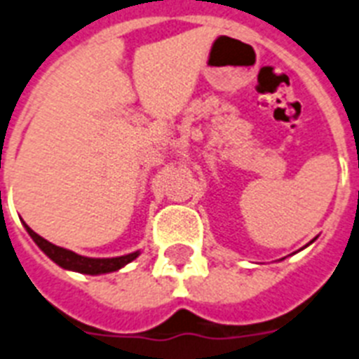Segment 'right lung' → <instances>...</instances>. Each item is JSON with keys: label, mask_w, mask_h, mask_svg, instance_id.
Segmentation results:
<instances>
[{"label": "right lung", "mask_w": 359, "mask_h": 359, "mask_svg": "<svg viewBox=\"0 0 359 359\" xmlns=\"http://www.w3.org/2000/svg\"><path fill=\"white\" fill-rule=\"evenodd\" d=\"M27 233L31 235V238L36 242V245L40 248L43 253L56 262L64 269H71V271H79V273L86 275H100V273H109V271H117L123 266H126L128 262H132L133 259H137L139 251L130 255H124V257H114V259H90V257H82V255H76L69 250H64L60 245H55L51 242H47L46 238H41L40 235H36L31 227L25 224Z\"/></svg>", "instance_id": "1"}]
</instances>
